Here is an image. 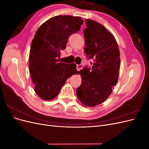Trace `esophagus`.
Returning a JSON list of instances; mask_svg holds the SVG:
<instances>
[{"mask_svg":"<svg viewBox=\"0 0 149 149\" xmlns=\"http://www.w3.org/2000/svg\"><path fill=\"white\" fill-rule=\"evenodd\" d=\"M83 68V66L81 65H77L76 66V69H77L78 71H80V70H81Z\"/></svg>","mask_w":149,"mask_h":149,"instance_id":"esophagus-1","label":"esophagus"}]
</instances>
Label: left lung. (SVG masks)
Here are the masks:
<instances>
[{
	"label": "left lung",
	"instance_id": "8db88e82",
	"mask_svg": "<svg viewBox=\"0 0 149 149\" xmlns=\"http://www.w3.org/2000/svg\"><path fill=\"white\" fill-rule=\"evenodd\" d=\"M86 24L84 53L94 63L91 69L85 66L79 71L81 84L76 95L84 105L93 107L107 100L118 83L120 53L114 37L102 25L89 19Z\"/></svg>",
	"mask_w": 149,
	"mask_h": 149
}]
</instances>
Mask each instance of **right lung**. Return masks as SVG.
<instances>
[{
    "mask_svg": "<svg viewBox=\"0 0 149 149\" xmlns=\"http://www.w3.org/2000/svg\"><path fill=\"white\" fill-rule=\"evenodd\" d=\"M80 17L58 15L40 26L31 42L29 70L35 91L44 100L55 98L68 78L78 73L74 63H60L70 36L80 30Z\"/></svg>",
    "mask_w": 149,
    "mask_h": 149,
    "instance_id": "right-lung-1",
    "label": "right lung"
}]
</instances>
